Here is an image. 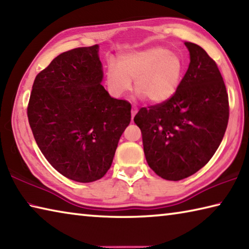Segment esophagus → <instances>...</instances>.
Listing matches in <instances>:
<instances>
[{"instance_id":"1","label":"esophagus","mask_w":249,"mask_h":249,"mask_svg":"<svg viewBox=\"0 0 249 249\" xmlns=\"http://www.w3.org/2000/svg\"><path fill=\"white\" fill-rule=\"evenodd\" d=\"M137 112H138V108L136 107H133V108H132V119H134V116L136 115Z\"/></svg>"}]
</instances>
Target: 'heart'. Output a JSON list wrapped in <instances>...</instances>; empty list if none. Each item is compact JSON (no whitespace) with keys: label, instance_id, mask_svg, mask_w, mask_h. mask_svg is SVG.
Masks as SVG:
<instances>
[{"label":"heart","instance_id":"heart-1","mask_svg":"<svg viewBox=\"0 0 249 249\" xmlns=\"http://www.w3.org/2000/svg\"><path fill=\"white\" fill-rule=\"evenodd\" d=\"M183 74L179 56L163 47H150L126 53L119 65L109 64L107 84L112 95L121 98L132 89L151 104L166 102L178 90Z\"/></svg>","mask_w":249,"mask_h":249}]
</instances>
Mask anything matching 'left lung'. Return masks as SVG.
Instances as JSON below:
<instances>
[{
    "mask_svg": "<svg viewBox=\"0 0 249 249\" xmlns=\"http://www.w3.org/2000/svg\"><path fill=\"white\" fill-rule=\"evenodd\" d=\"M184 45L190 64L175 95L142 107L134 117L147 163L171 181L188 178L209 162L224 137L230 115L229 95L215 61L199 45Z\"/></svg>",
    "mask_w": 249,
    "mask_h": 249,
    "instance_id": "left-lung-1",
    "label": "left lung"
}]
</instances>
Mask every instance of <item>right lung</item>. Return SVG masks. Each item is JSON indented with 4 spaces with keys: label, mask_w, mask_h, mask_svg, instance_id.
<instances>
[{
    "label": "right lung",
    "mask_w": 249,
    "mask_h": 249,
    "mask_svg": "<svg viewBox=\"0 0 249 249\" xmlns=\"http://www.w3.org/2000/svg\"><path fill=\"white\" fill-rule=\"evenodd\" d=\"M99 46L57 56L36 75L27 107L34 138L48 162L77 182L102 178L130 122V103L101 84Z\"/></svg>",
    "instance_id": "1"
}]
</instances>
